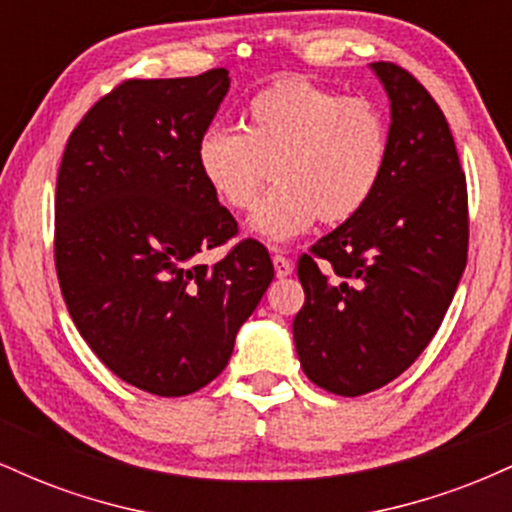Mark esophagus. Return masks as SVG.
Wrapping results in <instances>:
<instances>
[{"label": "esophagus", "mask_w": 512, "mask_h": 512, "mask_svg": "<svg viewBox=\"0 0 512 512\" xmlns=\"http://www.w3.org/2000/svg\"><path fill=\"white\" fill-rule=\"evenodd\" d=\"M272 262H274V274L279 276V279H284V276H289L293 272V262L289 260V257L274 255Z\"/></svg>", "instance_id": "esophagus-1"}]
</instances>
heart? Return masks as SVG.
I'll return each instance as SVG.
<instances>
[{"label":"heart","mask_w":512,"mask_h":512,"mask_svg":"<svg viewBox=\"0 0 512 512\" xmlns=\"http://www.w3.org/2000/svg\"><path fill=\"white\" fill-rule=\"evenodd\" d=\"M390 127L378 103L339 96L303 76H286L245 105L243 132L211 125L197 139V168L214 197L245 211L269 180L250 231L281 245L313 223H344L361 214L383 182Z\"/></svg>","instance_id":"obj_1"}]
</instances>
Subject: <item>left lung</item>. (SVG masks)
<instances>
[{
  "instance_id": "8db88e82",
  "label": "left lung",
  "mask_w": 512,
  "mask_h": 512,
  "mask_svg": "<svg viewBox=\"0 0 512 512\" xmlns=\"http://www.w3.org/2000/svg\"><path fill=\"white\" fill-rule=\"evenodd\" d=\"M390 98V158L354 219L298 260L303 373L358 397L402 375L448 313L467 264V180L443 110L407 69L373 62Z\"/></svg>"
}]
</instances>
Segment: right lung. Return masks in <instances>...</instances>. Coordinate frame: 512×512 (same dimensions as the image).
I'll return each mask as SVG.
<instances>
[{
  "mask_svg": "<svg viewBox=\"0 0 512 512\" xmlns=\"http://www.w3.org/2000/svg\"><path fill=\"white\" fill-rule=\"evenodd\" d=\"M228 69L127 79L69 134L55 195V267L76 330L125 383L182 397L226 368L274 279L197 168V139L228 93Z\"/></svg>",
  "mask_w": 512,
  "mask_h": 512,
  "instance_id": "right-lung-1",
  "label": "right lung"
}]
</instances>
